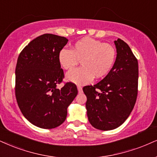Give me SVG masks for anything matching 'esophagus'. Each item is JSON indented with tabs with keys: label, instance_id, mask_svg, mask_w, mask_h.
<instances>
[{
	"label": "esophagus",
	"instance_id": "esophagus-1",
	"mask_svg": "<svg viewBox=\"0 0 157 157\" xmlns=\"http://www.w3.org/2000/svg\"><path fill=\"white\" fill-rule=\"evenodd\" d=\"M77 89H78V93H82V86L78 85V86H77Z\"/></svg>",
	"mask_w": 157,
	"mask_h": 157
}]
</instances>
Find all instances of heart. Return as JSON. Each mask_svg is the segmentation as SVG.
I'll list each match as a JSON object with an SVG mask.
<instances>
[{
    "label": "heart",
    "mask_w": 157,
    "mask_h": 157,
    "mask_svg": "<svg viewBox=\"0 0 157 157\" xmlns=\"http://www.w3.org/2000/svg\"><path fill=\"white\" fill-rule=\"evenodd\" d=\"M117 58V51L111 44L90 38H84L72 46L71 50L63 49L58 60L63 69L72 70L81 61L82 67L70 71L66 78L75 84H86L93 77L103 78L110 72Z\"/></svg>",
    "instance_id": "1"
}]
</instances>
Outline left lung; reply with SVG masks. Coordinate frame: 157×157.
I'll use <instances>...</instances> for the list:
<instances>
[{
    "label": "left lung",
    "mask_w": 157,
    "mask_h": 157,
    "mask_svg": "<svg viewBox=\"0 0 157 157\" xmlns=\"http://www.w3.org/2000/svg\"><path fill=\"white\" fill-rule=\"evenodd\" d=\"M117 58L110 72L94 86L83 88L90 123L100 130H111L126 121L136 102L138 63L128 44L114 41Z\"/></svg>",
    "instance_id": "8db88e82"
}]
</instances>
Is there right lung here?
Segmentation results:
<instances>
[{
    "label": "right lung",
    "instance_id": "add662e5",
    "mask_svg": "<svg viewBox=\"0 0 157 157\" xmlns=\"http://www.w3.org/2000/svg\"><path fill=\"white\" fill-rule=\"evenodd\" d=\"M68 40L46 33L35 38L19 54L15 70V95L23 116L43 129L55 128L67 117V108L78 94L67 82L60 90L63 70L58 55Z\"/></svg>",
    "mask_w": 157,
    "mask_h": 157
}]
</instances>
